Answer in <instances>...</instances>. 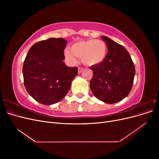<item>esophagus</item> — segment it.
Segmentation results:
<instances>
[{
    "instance_id": "obj_1",
    "label": "esophagus",
    "mask_w": 159,
    "mask_h": 159,
    "mask_svg": "<svg viewBox=\"0 0 159 159\" xmlns=\"http://www.w3.org/2000/svg\"><path fill=\"white\" fill-rule=\"evenodd\" d=\"M83 70H84V68H78V73L79 74L81 73V71H82Z\"/></svg>"
}]
</instances>
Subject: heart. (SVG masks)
<instances>
[{
  "mask_svg": "<svg viewBox=\"0 0 159 159\" xmlns=\"http://www.w3.org/2000/svg\"><path fill=\"white\" fill-rule=\"evenodd\" d=\"M69 50L64 51L66 57L71 63L76 61L75 57L81 59L83 63L88 66L98 65L105 60L107 48L105 43L101 40H88L75 42Z\"/></svg>",
  "mask_w": 159,
  "mask_h": 159,
  "instance_id": "heart-1",
  "label": "heart"
}]
</instances>
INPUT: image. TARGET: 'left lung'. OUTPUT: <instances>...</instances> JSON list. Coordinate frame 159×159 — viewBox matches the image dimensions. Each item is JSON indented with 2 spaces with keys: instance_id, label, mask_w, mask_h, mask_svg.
I'll return each mask as SVG.
<instances>
[{
  "instance_id": "8db88e82",
  "label": "left lung",
  "mask_w": 159,
  "mask_h": 159,
  "mask_svg": "<svg viewBox=\"0 0 159 159\" xmlns=\"http://www.w3.org/2000/svg\"><path fill=\"white\" fill-rule=\"evenodd\" d=\"M108 49L105 60L92 66L90 88L99 100L115 103L126 98L131 91L135 68L131 56L125 48L107 36H101Z\"/></svg>"
}]
</instances>
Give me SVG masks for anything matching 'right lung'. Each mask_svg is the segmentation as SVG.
Instances as JSON below:
<instances>
[{"instance_id":"obj_1","label":"right lung","mask_w":159,"mask_h":159,"mask_svg":"<svg viewBox=\"0 0 159 159\" xmlns=\"http://www.w3.org/2000/svg\"><path fill=\"white\" fill-rule=\"evenodd\" d=\"M66 44L61 38L36 42L24 61L25 88L32 98L42 104L50 105L60 102L78 74L77 67H68L63 61Z\"/></svg>"}]
</instances>
